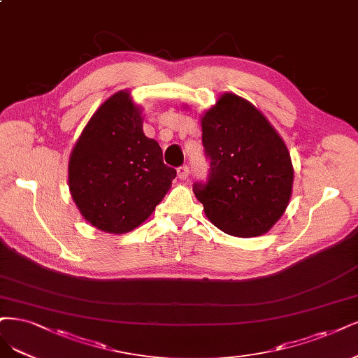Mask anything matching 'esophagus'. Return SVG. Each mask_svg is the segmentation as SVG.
Instances as JSON below:
<instances>
[{
  "mask_svg": "<svg viewBox=\"0 0 358 358\" xmlns=\"http://www.w3.org/2000/svg\"><path fill=\"white\" fill-rule=\"evenodd\" d=\"M188 175H189V170H188L187 166H182V167L178 169V178L179 179H182V180L188 179Z\"/></svg>",
  "mask_w": 358,
  "mask_h": 358,
  "instance_id": "1",
  "label": "esophagus"
}]
</instances>
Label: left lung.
Wrapping results in <instances>:
<instances>
[{
	"label": "left lung",
	"mask_w": 358,
	"mask_h": 358,
	"mask_svg": "<svg viewBox=\"0 0 358 358\" xmlns=\"http://www.w3.org/2000/svg\"><path fill=\"white\" fill-rule=\"evenodd\" d=\"M200 121L210 176L206 185L194 183L196 200L225 234L264 236L292 196L294 171L285 141L253 103L229 92Z\"/></svg>",
	"instance_id": "8db88e82"
}]
</instances>
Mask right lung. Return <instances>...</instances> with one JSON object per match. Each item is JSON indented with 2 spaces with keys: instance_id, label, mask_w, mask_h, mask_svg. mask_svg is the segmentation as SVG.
I'll return each instance as SVG.
<instances>
[{
  "instance_id": "obj_1",
  "label": "right lung",
  "mask_w": 358,
  "mask_h": 358,
  "mask_svg": "<svg viewBox=\"0 0 358 358\" xmlns=\"http://www.w3.org/2000/svg\"><path fill=\"white\" fill-rule=\"evenodd\" d=\"M142 124V108L129 90H120L96 109L71 151L72 200L83 217L103 232L118 236L142 225L176 178Z\"/></svg>"
}]
</instances>
